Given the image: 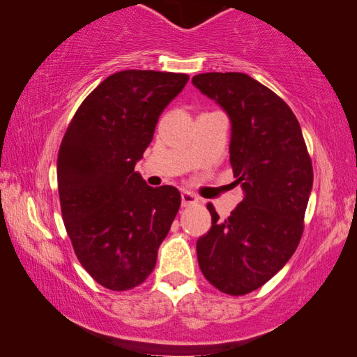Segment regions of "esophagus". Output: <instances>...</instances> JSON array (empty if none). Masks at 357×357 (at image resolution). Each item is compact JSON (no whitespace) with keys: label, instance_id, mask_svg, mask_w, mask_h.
Returning a JSON list of instances; mask_svg holds the SVG:
<instances>
[{"label":"esophagus","instance_id":"34e87169","mask_svg":"<svg viewBox=\"0 0 357 357\" xmlns=\"http://www.w3.org/2000/svg\"><path fill=\"white\" fill-rule=\"evenodd\" d=\"M197 203H198V198L195 197L193 193H190V192L182 193V204H183V206H192V204H197Z\"/></svg>","mask_w":357,"mask_h":357}]
</instances>
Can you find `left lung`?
Returning a JSON list of instances; mask_svg holds the SVG:
<instances>
[{"mask_svg":"<svg viewBox=\"0 0 357 357\" xmlns=\"http://www.w3.org/2000/svg\"><path fill=\"white\" fill-rule=\"evenodd\" d=\"M192 82L227 112L231 165L245 193L226 219L208 203L211 229L198 238V265L224 294L270 281L299 245L314 169L289 105L243 73H203Z\"/></svg>","mask_w":357,"mask_h":357,"instance_id":"1","label":"left lung"}]
</instances>
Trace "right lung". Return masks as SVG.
Returning a JSON list of instances; mask_svg holds the SVG:
<instances>
[{
    "instance_id": "obj_1",
    "label": "right lung",
    "mask_w": 357,
    "mask_h": 357,
    "mask_svg": "<svg viewBox=\"0 0 357 357\" xmlns=\"http://www.w3.org/2000/svg\"><path fill=\"white\" fill-rule=\"evenodd\" d=\"M188 75L115 73L82 100L58 151L61 216L77 260L110 291L146 281L180 208L175 187H148L135 165Z\"/></svg>"
}]
</instances>
